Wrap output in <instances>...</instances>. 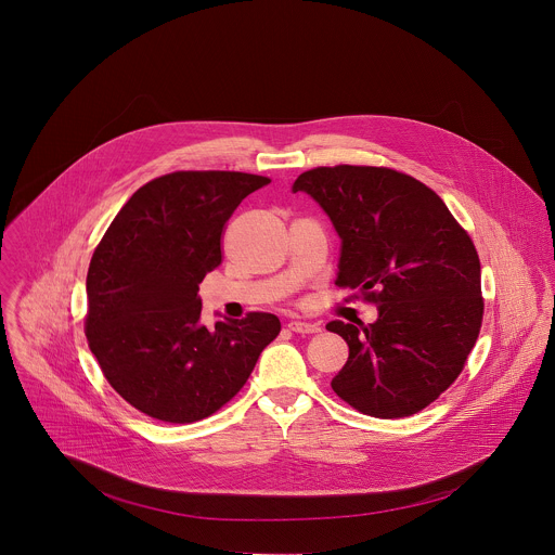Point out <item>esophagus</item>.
Returning <instances> with one entry per match:
<instances>
[{"instance_id": "1", "label": "esophagus", "mask_w": 555, "mask_h": 555, "mask_svg": "<svg viewBox=\"0 0 555 555\" xmlns=\"http://www.w3.org/2000/svg\"><path fill=\"white\" fill-rule=\"evenodd\" d=\"M287 328L292 333H302V335H311V333H320V324H313V322H302V320H292L287 324Z\"/></svg>"}]
</instances>
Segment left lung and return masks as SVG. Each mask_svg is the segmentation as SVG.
I'll return each mask as SVG.
<instances>
[{
  "instance_id": "8db88e82",
  "label": "left lung",
  "mask_w": 555,
  "mask_h": 555,
  "mask_svg": "<svg viewBox=\"0 0 555 555\" xmlns=\"http://www.w3.org/2000/svg\"><path fill=\"white\" fill-rule=\"evenodd\" d=\"M341 237L335 285L378 307L361 328L333 320L350 354L333 391L363 415L409 417L463 372L480 335V257L441 196L387 166H318L294 181Z\"/></svg>"
}]
</instances>
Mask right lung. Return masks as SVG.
I'll list each match as a JSON object with an SVG mask.
<instances>
[{"label":"right lung","instance_id":"add662e5","mask_svg":"<svg viewBox=\"0 0 555 555\" xmlns=\"http://www.w3.org/2000/svg\"><path fill=\"white\" fill-rule=\"evenodd\" d=\"M268 183L235 170L162 175L131 194L96 244L86 339L105 380L140 413L168 424L214 415L281 333L263 311L201 324L198 283L222 263L227 222Z\"/></svg>","mask_w":555,"mask_h":555}]
</instances>
